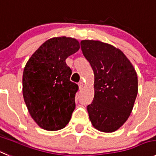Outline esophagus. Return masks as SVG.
Wrapping results in <instances>:
<instances>
[{"label": "esophagus", "instance_id": "1", "mask_svg": "<svg viewBox=\"0 0 156 156\" xmlns=\"http://www.w3.org/2000/svg\"><path fill=\"white\" fill-rule=\"evenodd\" d=\"M78 86H79L80 89H82L83 87V81H80V82H79V83H78Z\"/></svg>", "mask_w": 156, "mask_h": 156}]
</instances>
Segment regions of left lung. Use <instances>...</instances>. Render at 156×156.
I'll list each match as a JSON object with an SVG mask.
<instances>
[{
  "mask_svg": "<svg viewBox=\"0 0 156 156\" xmlns=\"http://www.w3.org/2000/svg\"><path fill=\"white\" fill-rule=\"evenodd\" d=\"M94 73V98L87 106L99 131L112 133L129 117L138 93V78L131 62L119 49L99 41L80 42Z\"/></svg>",
  "mask_w": 156,
  "mask_h": 156,
  "instance_id": "8db88e82",
  "label": "left lung"
}]
</instances>
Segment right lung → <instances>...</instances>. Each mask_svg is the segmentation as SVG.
Here are the masks:
<instances>
[{"label": "right lung", "instance_id": "right-lung-1", "mask_svg": "<svg viewBox=\"0 0 156 156\" xmlns=\"http://www.w3.org/2000/svg\"><path fill=\"white\" fill-rule=\"evenodd\" d=\"M80 49L74 38L44 42L30 57L23 73V96L33 119L48 131L64 128L75 109L78 85L71 82L66 59Z\"/></svg>", "mask_w": 156, "mask_h": 156}]
</instances>
